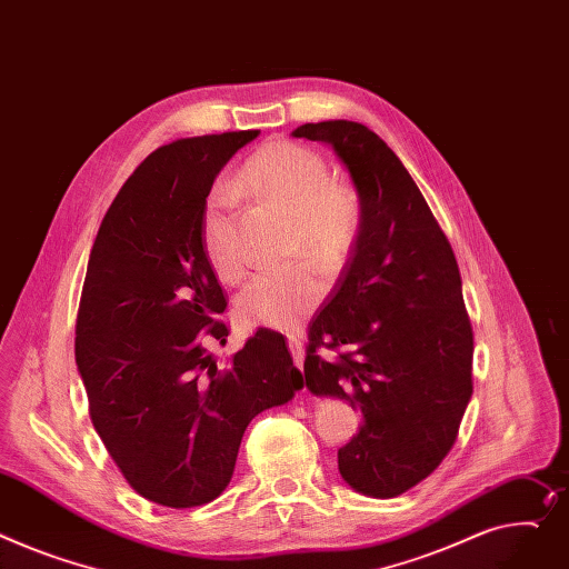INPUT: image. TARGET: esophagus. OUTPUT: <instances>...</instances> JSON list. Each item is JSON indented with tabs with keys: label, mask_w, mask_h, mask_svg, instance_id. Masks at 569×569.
Returning a JSON list of instances; mask_svg holds the SVG:
<instances>
[{
	"label": "esophagus",
	"mask_w": 569,
	"mask_h": 569,
	"mask_svg": "<svg viewBox=\"0 0 569 569\" xmlns=\"http://www.w3.org/2000/svg\"><path fill=\"white\" fill-rule=\"evenodd\" d=\"M288 348H290V352H292L295 366H297V368L305 366V348H301V338L295 336V333H290V336H288Z\"/></svg>",
	"instance_id": "obj_1"
}]
</instances>
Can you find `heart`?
Segmentation results:
<instances>
[{
    "label": "heart",
    "instance_id": "b5f03b06",
    "mask_svg": "<svg viewBox=\"0 0 569 569\" xmlns=\"http://www.w3.org/2000/svg\"><path fill=\"white\" fill-rule=\"evenodd\" d=\"M236 187L268 199L290 214V251L309 253L327 274L348 262L361 231L357 189L331 178L329 162L318 150L277 139L258 148L236 176ZM203 251L217 277L238 283L247 272V256L238 242L236 192L219 182L210 189L201 217ZM327 283L309 262L286 264L256 274L238 295V316L247 325L295 329L325 297Z\"/></svg>",
    "mask_w": 569,
    "mask_h": 569
}]
</instances>
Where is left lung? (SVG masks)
I'll use <instances>...</instances> for the list:
<instances>
[{
	"mask_svg": "<svg viewBox=\"0 0 569 569\" xmlns=\"http://www.w3.org/2000/svg\"><path fill=\"white\" fill-rule=\"evenodd\" d=\"M292 134L336 150L363 210L346 270L309 325L307 387L361 411L338 471L361 495L393 499L441 465L473 393L460 268L421 189L372 130L322 121Z\"/></svg>",
	"mask_w": 569,
	"mask_h": 569,
	"instance_id": "obj_1",
	"label": "left lung"
}]
</instances>
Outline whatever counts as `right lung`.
Masks as SVG:
<instances>
[{
    "instance_id": "1",
    "label": "right lung",
    "mask_w": 569,
    "mask_h": 569,
    "mask_svg": "<svg viewBox=\"0 0 569 569\" xmlns=\"http://www.w3.org/2000/svg\"><path fill=\"white\" fill-rule=\"evenodd\" d=\"M258 130L153 150L109 206L84 277L74 361L113 465L143 499L184 510L231 482L256 413L305 387L286 338L256 329L229 363L226 295L203 251L212 182Z\"/></svg>"
}]
</instances>
